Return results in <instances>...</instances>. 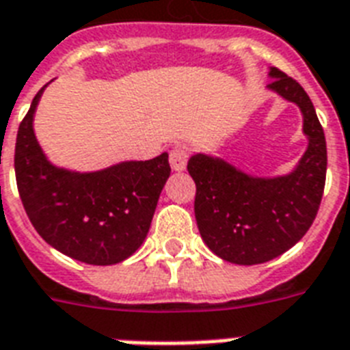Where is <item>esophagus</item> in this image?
I'll use <instances>...</instances> for the list:
<instances>
[{
    "instance_id": "34e87169",
    "label": "esophagus",
    "mask_w": 350,
    "mask_h": 350,
    "mask_svg": "<svg viewBox=\"0 0 350 350\" xmlns=\"http://www.w3.org/2000/svg\"><path fill=\"white\" fill-rule=\"evenodd\" d=\"M169 161L172 170H176V172L185 170L187 161H189V150H187L185 147H180V145H178V147H174L172 150H170Z\"/></svg>"
}]
</instances>
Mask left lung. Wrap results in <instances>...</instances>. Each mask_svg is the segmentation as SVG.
I'll return each instance as SVG.
<instances>
[{"label":"left lung","mask_w":350,"mask_h":350,"mask_svg":"<svg viewBox=\"0 0 350 350\" xmlns=\"http://www.w3.org/2000/svg\"><path fill=\"white\" fill-rule=\"evenodd\" d=\"M267 89L299 107L307 150L288 174H247L229 161L194 154L187 170L196 183L194 214L202 239L236 265L265 263L298 243L320 208L327 174L325 134L296 79L271 67Z\"/></svg>","instance_id":"left-lung-1"}]
</instances>
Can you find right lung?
Segmentation results:
<instances>
[{
    "label": "right lung",
    "mask_w": 350,
    "mask_h": 350,
    "mask_svg": "<svg viewBox=\"0 0 350 350\" xmlns=\"http://www.w3.org/2000/svg\"><path fill=\"white\" fill-rule=\"evenodd\" d=\"M34 96L16 137L14 169L19 198L41 238L68 258L114 265L147 238L159 194L170 176L169 154L121 161L94 172L56 167L34 134Z\"/></svg>",
    "instance_id": "add662e5"
}]
</instances>
